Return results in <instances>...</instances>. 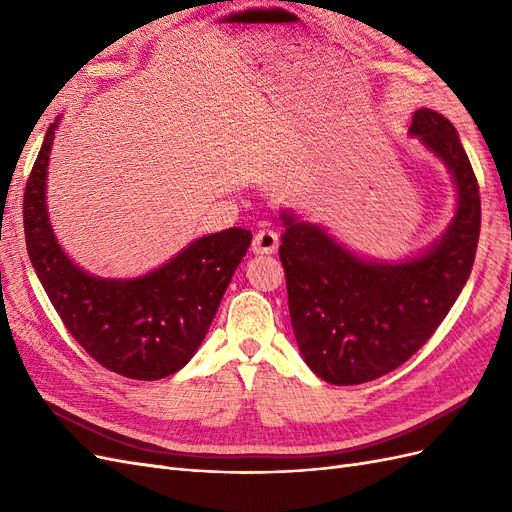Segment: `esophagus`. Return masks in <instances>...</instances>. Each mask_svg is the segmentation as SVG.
<instances>
[{
  "mask_svg": "<svg viewBox=\"0 0 512 512\" xmlns=\"http://www.w3.org/2000/svg\"><path fill=\"white\" fill-rule=\"evenodd\" d=\"M277 245H280V237H277V232L269 230V228H262L254 235L252 250H254V254H275Z\"/></svg>",
  "mask_w": 512,
  "mask_h": 512,
  "instance_id": "1",
  "label": "esophagus"
}]
</instances>
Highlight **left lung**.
I'll list each match as a JSON object with an SVG mask.
<instances>
[{"mask_svg": "<svg viewBox=\"0 0 512 512\" xmlns=\"http://www.w3.org/2000/svg\"><path fill=\"white\" fill-rule=\"evenodd\" d=\"M410 134L448 166L457 213L444 237L406 262H371L316 224L282 213L280 260L294 337L305 363L329 384L376 380L406 363L436 333L472 273L480 235V194L455 126L429 108Z\"/></svg>", "mask_w": 512, "mask_h": 512, "instance_id": "obj_1", "label": "left lung"}]
</instances>
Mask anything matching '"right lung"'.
<instances>
[{"label": "right lung", "mask_w": 512, "mask_h": 512, "mask_svg": "<svg viewBox=\"0 0 512 512\" xmlns=\"http://www.w3.org/2000/svg\"><path fill=\"white\" fill-rule=\"evenodd\" d=\"M57 123L46 130L25 185L27 254L61 322L102 367L132 380H160L188 363L211 327L252 232L228 228L190 243L136 280H102L61 250L46 213V166Z\"/></svg>", "instance_id": "1"}]
</instances>
